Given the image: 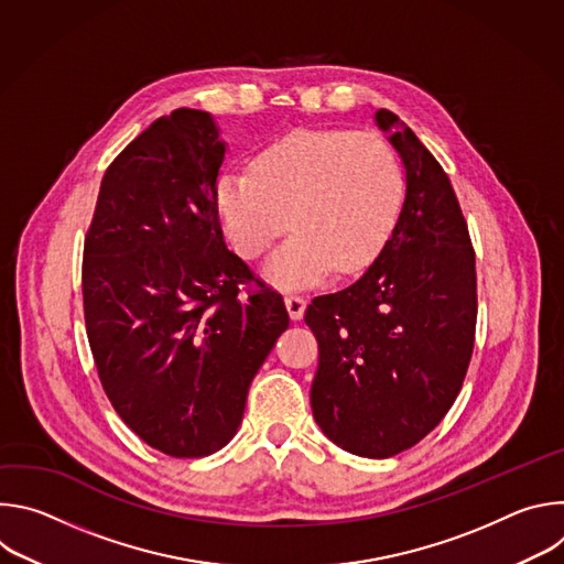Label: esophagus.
Wrapping results in <instances>:
<instances>
[{
	"instance_id": "34e87169",
	"label": "esophagus",
	"mask_w": 564,
	"mask_h": 564,
	"mask_svg": "<svg viewBox=\"0 0 564 564\" xmlns=\"http://www.w3.org/2000/svg\"><path fill=\"white\" fill-rule=\"evenodd\" d=\"M283 301H285V307H288L290 318L301 321V318H303V312H305V299H303L301 294L290 292V294H285V296H283Z\"/></svg>"
}]
</instances>
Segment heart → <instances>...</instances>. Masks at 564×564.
<instances>
[{"label":"heart","instance_id":"1","mask_svg":"<svg viewBox=\"0 0 564 564\" xmlns=\"http://www.w3.org/2000/svg\"><path fill=\"white\" fill-rule=\"evenodd\" d=\"M404 176L390 144L372 133L301 131L274 142L252 172H229L218 200L234 246L261 257L290 227L272 274L307 285L368 265L394 225Z\"/></svg>","mask_w":564,"mask_h":564}]
</instances>
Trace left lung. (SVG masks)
<instances>
[{"instance_id":"obj_1","label":"left lung","mask_w":564,"mask_h":564,"mask_svg":"<svg viewBox=\"0 0 564 564\" xmlns=\"http://www.w3.org/2000/svg\"><path fill=\"white\" fill-rule=\"evenodd\" d=\"M406 167V200L375 263L352 285L314 296L318 344L310 390L316 424L361 457L424 440L462 390L477 321L475 250L455 189L409 124L379 109Z\"/></svg>"}]
</instances>
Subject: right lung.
<instances>
[{
	"label": "right lung",
	"mask_w": 564,
	"mask_h": 564,
	"mask_svg": "<svg viewBox=\"0 0 564 564\" xmlns=\"http://www.w3.org/2000/svg\"><path fill=\"white\" fill-rule=\"evenodd\" d=\"M209 113L176 109L107 167L85 236L83 301L100 383L151 448L203 457L243 420L288 328L283 296L223 243Z\"/></svg>",
	"instance_id": "1"
}]
</instances>
